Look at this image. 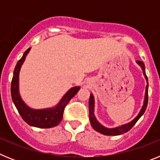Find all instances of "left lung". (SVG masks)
<instances>
[{
    "instance_id": "left-lung-1",
    "label": "left lung",
    "mask_w": 160,
    "mask_h": 160,
    "mask_svg": "<svg viewBox=\"0 0 160 160\" xmlns=\"http://www.w3.org/2000/svg\"><path fill=\"white\" fill-rule=\"evenodd\" d=\"M136 62L142 68V73H143V75L146 78L147 83H148L146 87V93H145V98H144L143 106L142 107V109L140 110L138 115L131 122L124 124V125L119 126L118 128H107L105 127H103L102 124H100L98 121L96 119L95 115H94V98L93 94H90V98H89V118H90V123H91L92 128L98 132L101 133V134L105 135H119L123 134V133L128 132V131H130L134 127V125L136 123L137 121L140 118V117L142 116L144 112H145V111H146L148 102V77H147L146 71H145V65H144V63L142 62V61H137Z\"/></svg>"
}]
</instances>
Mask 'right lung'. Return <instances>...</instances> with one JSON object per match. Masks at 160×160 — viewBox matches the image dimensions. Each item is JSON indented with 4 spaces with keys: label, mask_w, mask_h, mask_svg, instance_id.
Returning <instances> with one entry per match:
<instances>
[{
    "label": "right lung",
    "mask_w": 160,
    "mask_h": 160,
    "mask_svg": "<svg viewBox=\"0 0 160 160\" xmlns=\"http://www.w3.org/2000/svg\"><path fill=\"white\" fill-rule=\"evenodd\" d=\"M31 48L24 53L23 56L17 63L13 71L12 82H11V95L14 105L18 109L20 115L25 122L29 125L39 128H50L56 127L62 119L63 112L66 106L72 98L78 93L80 87H74L68 90L56 107L53 108L35 110L28 107L19 94V73L22 65L25 62V58Z\"/></svg>",
    "instance_id": "obj_1"
}]
</instances>
